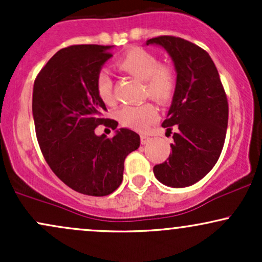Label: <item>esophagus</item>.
<instances>
[{"mask_svg":"<svg viewBox=\"0 0 262 262\" xmlns=\"http://www.w3.org/2000/svg\"><path fill=\"white\" fill-rule=\"evenodd\" d=\"M140 141H141V144H144V145H145V144H148L150 141V137H148V135H145V134H143L140 137Z\"/></svg>","mask_w":262,"mask_h":262,"instance_id":"34e87169","label":"esophagus"}]
</instances>
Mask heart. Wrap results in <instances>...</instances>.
<instances>
[{
    "label": "heart",
    "mask_w": 262,
    "mask_h": 262,
    "mask_svg": "<svg viewBox=\"0 0 262 262\" xmlns=\"http://www.w3.org/2000/svg\"><path fill=\"white\" fill-rule=\"evenodd\" d=\"M117 66L119 70L143 81L145 96L161 104L171 101L176 89L175 71L170 66L159 64V59L154 54L141 48H134L125 53ZM97 93L103 103L108 106L114 104L112 79L104 70L97 76ZM116 118L124 127L144 132L158 119V111L151 103L125 106L117 111Z\"/></svg>",
    "instance_id": "1"
}]
</instances>
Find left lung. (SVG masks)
Wrapping results in <instances>:
<instances>
[{
  "instance_id": "obj_1",
  "label": "left lung",
  "mask_w": 262,
  "mask_h": 262,
  "mask_svg": "<svg viewBox=\"0 0 262 262\" xmlns=\"http://www.w3.org/2000/svg\"><path fill=\"white\" fill-rule=\"evenodd\" d=\"M145 45L164 48L176 71V89L162 127L173 133L167 161L154 175L169 187L202 180L218 161L228 127V101L214 62L202 48L182 38L162 35Z\"/></svg>"
}]
</instances>
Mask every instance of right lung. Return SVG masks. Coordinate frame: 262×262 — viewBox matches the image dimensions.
<instances>
[{"instance_id":"right-lung-1","label":"right lung","mask_w":262,"mask_h":262,"mask_svg":"<svg viewBox=\"0 0 262 262\" xmlns=\"http://www.w3.org/2000/svg\"><path fill=\"white\" fill-rule=\"evenodd\" d=\"M113 45H73L59 50L41 69L33 87V118L45 160L69 187L107 196L119 187L124 160L139 148L140 137L117 129L112 139L97 135V125L117 128L102 118L106 104L97 93V76L112 58Z\"/></svg>"}]
</instances>
